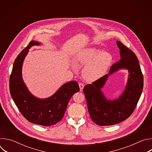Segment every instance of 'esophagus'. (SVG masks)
<instances>
[{
  "instance_id": "esophagus-1",
  "label": "esophagus",
  "mask_w": 152,
  "mask_h": 152,
  "mask_svg": "<svg viewBox=\"0 0 152 152\" xmlns=\"http://www.w3.org/2000/svg\"><path fill=\"white\" fill-rule=\"evenodd\" d=\"M79 88H80V90L82 91V90L83 89V87H84L83 83H79Z\"/></svg>"
}]
</instances>
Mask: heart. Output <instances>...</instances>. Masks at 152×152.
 Segmentation results:
<instances>
[{
  "label": "heart",
  "instance_id": "b5f03b06",
  "mask_svg": "<svg viewBox=\"0 0 152 152\" xmlns=\"http://www.w3.org/2000/svg\"><path fill=\"white\" fill-rule=\"evenodd\" d=\"M76 63L85 66L82 76L88 81H94L103 77L113 61L112 55L107 52L95 48L85 49L79 52L75 58Z\"/></svg>",
  "mask_w": 152,
  "mask_h": 152
}]
</instances>
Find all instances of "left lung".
Listing matches in <instances>:
<instances>
[{
	"instance_id": "1",
	"label": "left lung",
	"mask_w": 152,
	"mask_h": 152,
	"mask_svg": "<svg viewBox=\"0 0 152 152\" xmlns=\"http://www.w3.org/2000/svg\"><path fill=\"white\" fill-rule=\"evenodd\" d=\"M116 42L121 59L113 65L109 73L83 88L90 117L99 126H111L127 119L134 111L143 89V76L137 56L120 41ZM120 69H127L129 73L125 88L118 98L108 99L101 88L109 77Z\"/></svg>"
}]
</instances>
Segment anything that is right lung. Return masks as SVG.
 Here are the masks:
<instances>
[{"label":"right lung","mask_w":152,"mask_h":152,"mask_svg":"<svg viewBox=\"0 0 152 152\" xmlns=\"http://www.w3.org/2000/svg\"><path fill=\"white\" fill-rule=\"evenodd\" d=\"M41 45L38 41H31L17 56L10 78V90L18 109L29 121L49 126L61 120L70 99L75 93L79 91V86L75 80L68 82L52 96L45 99L37 97L29 91L22 77L23 62L31 47Z\"/></svg>","instance_id":"1"}]
</instances>
